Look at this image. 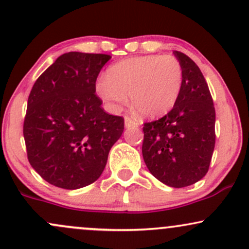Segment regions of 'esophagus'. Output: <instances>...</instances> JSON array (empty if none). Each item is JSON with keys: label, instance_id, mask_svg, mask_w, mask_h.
Here are the masks:
<instances>
[{"label": "esophagus", "instance_id": "obj_1", "mask_svg": "<svg viewBox=\"0 0 249 249\" xmlns=\"http://www.w3.org/2000/svg\"><path fill=\"white\" fill-rule=\"evenodd\" d=\"M138 123L133 117L130 116H125V127H135L137 126Z\"/></svg>", "mask_w": 249, "mask_h": 249}]
</instances>
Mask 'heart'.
Wrapping results in <instances>:
<instances>
[{
	"mask_svg": "<svg viewBox=\"0 0 249 249\" xmlns=\"http://www.w3.org/2000/svg\"><path fill=\"white\" fill-rule=\"evenodd\" d=\"M95 84L97 95L110 111H118L131 98L139 117L157 118L173 110L182 91L183 70L171 55H143L122 60Z\"/></svg>",
	"mask_w": 249,
	"mask_h": 249,
	"instance_id": "obj_1",
	"label": "heart"
}]
</instances>
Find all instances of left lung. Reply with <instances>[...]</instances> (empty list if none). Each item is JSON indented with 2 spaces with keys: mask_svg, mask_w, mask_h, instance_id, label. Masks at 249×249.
Instances as JSON below:
<instances>
[{
  "mask_svg": "<svg viewBox=\"0 0 249 249\" xmlns=\"http://www.w3.org/2000/svg\"><path fill=\"white\" fill-rule=\"evenodd\" d=\"M183 70L182 91L173 110L144 123V162L158 181L183 188L206 176L215 147V107L197 65L174 51Z\"/></svg>",
  "mask_w": 249,
  "mask_h": 249,
  "instance_id": "left-lung-1",
  "label": "left lung"
}]
</instances>
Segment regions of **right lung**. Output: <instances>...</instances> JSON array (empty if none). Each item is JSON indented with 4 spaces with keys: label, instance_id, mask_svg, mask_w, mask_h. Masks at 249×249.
<instances>
[{
    "label": "right lung",
    "instance_id": "1",
    "mask_svg": "<svg viewBox=\"0 0 249 249\" xmlns=\"http://www.w3.org/2000/svg\"><path fill=\"white\" fill-rule=\"evenodd\" d=\"M107 54L70 52L41 74L28 97L23 123L27 156L45 181L79 189L103 174L124 118L106 113L95 81Z\"/></svg>",
    "mask_w": 249,
    "mask_h": 249
}]
</instances>
